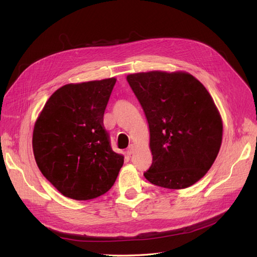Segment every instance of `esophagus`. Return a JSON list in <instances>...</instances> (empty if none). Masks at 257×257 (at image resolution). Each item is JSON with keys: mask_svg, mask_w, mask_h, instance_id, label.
Masks as SVG:
<instances>
[{"mask_svg": "<svg viewBox=\"0 0 257 257\" xmlns=\"http://www.w3.org/2000/svg\"><path fill=\"white\" fill-rule=\"evenodd\" d=\"M133 153H134V146L131 145V146L127 148V149H126V154L130 155V157H131V155L133 154Z\"/></svg>", "mask_w": 257, "mask_h": 257, "instance_id": "esophagus-1", "label": "esophagus"}]
</instances>
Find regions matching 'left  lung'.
I'll return each mask as SVG.
<instances>
[{
    "label": "left lung",
    "instance_id": "1",
    "mask_svg": "<svg viewBox=\"0 0 257 257\" xmlns=\"http://www.w3.org/2000/svg\"><path fill=\"white\" fill-rule=\"evenodd\" d=\"M149 124L152 184L181 190L196 183L220 151L223 122L204 84L186 72L126 76Z\"/></svg>",
    "mask_w": 257,
    "mask_h": 257
}]
</instances>
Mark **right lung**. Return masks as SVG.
<instances>
[{"mask_svg":"<svg viewBox=\"0 0 257 257\" xmlns=\"http://www.w3.org/2000/svg\"><path fill=\"white\" fill-rule=\"evenodd\" d=\"M116 79L68 83L49 97L33 130V153L62 195L89 200L111 189L124 157L112 151L103 116Z\"/></svg>","mask_w":257,"mask_h":257,"instance_id":"right-lung-1","label":"right lung"}]
</instances>
